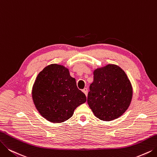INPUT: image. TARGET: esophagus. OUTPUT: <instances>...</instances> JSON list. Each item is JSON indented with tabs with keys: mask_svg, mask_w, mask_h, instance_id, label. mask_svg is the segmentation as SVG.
Wrapping results in <instances>:
<instances>
[{
	"mask_svg": "<svg viewBox=\"0 0 157 157\" xmlns=\"http://www.w3.org/2000/svg\"><path fill=\"white\" fill-rule=\"evenodd\" d=\"M82 91H83V93L85 94L86 96L87 97V88H84V89L82 90Z\"/></svg>",
	"mask_w": 157,
	"mask_h": 157,
	"instance_id": "1",
	"label": "esophagus"
}]
</instances>
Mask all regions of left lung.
Wrapping results in <instances>:
<instances>
[{
	"instance_id": "left-lung-1",
	"label": "left lung",
	"mask_w": 157,
	"mask_h": 157,
	"mask_svg": "<svg viewBox=\"0 0 157 157\" xmlns=\"http://www.w3.org/2000/svg\"><path fill=\"white\" fill-rule=\"evenodd\" d=\"M87 103L96 117L111 121L122 115L129 108L133 88L126 73L119 66L108 64L93 71Z\"/></svg>"
}]
</instances>
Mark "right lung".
I'll list each match as a JSON object with an SVG mask.
<instances>
[{
  "mask_svg": "<svg viewBox=\"0 0 157 157\" xmlns=\"http://www.w3.org/2000/svg\"><path fill=\"white\" fill-rule=\"evenodd\" d=\"M32 98L39 113L53 123L66 121L86 101L85 94L78 89L68 69L57 64L45 67L37 75Z\"/></svg>",
  "mask_w": 157,
  "mask_h": 157,
  "instance_id": "1",
  "label": "right lung"
}]
</instances>
